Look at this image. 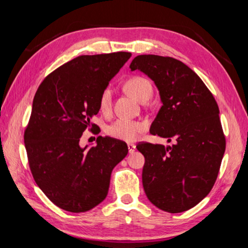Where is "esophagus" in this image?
<instances>
[{"mask_svg": "<svg viewBox=\"0 0 248 248\" xmlns=\"http://www.w3.org/2000/svg\"><path fill=\"white\" fill-rule=\"evenodd\" d=\"M128 150H129V153H133L134 151H136V145L132 143H128Z\"/></svg>", "mask_w": 248, "mask_h": 248, "instance_id": "obj_1", "label": "esophagus"}]
</instances>
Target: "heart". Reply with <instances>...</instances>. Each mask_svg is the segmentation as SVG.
<instances>
[{
    "instance_id": "heart-1",
    "label": "heart",
    "mask_w": 248,
    "mask_h": 248,
    "mask_svg": "<svg viewBox=\"0 0 248 248\" xmlns=\"http://www.w3.org/2000/svg\"><path fill=\"white\" fill-rule=\"evenodd\" d=\"M124 89L136 97L140 102H145L152 94V85L148 78L140 75H133L127 78L124 83ZM99 109L103 112L109 111L111 106V92L109 89L103 90L99 95ZM146 129V124L142 121L117 119L114 123L107 125L106 133L109 137L117 140L131 142L137 140L142 132Z\"/></svg>"
}]
</instances>
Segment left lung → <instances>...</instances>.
<instances>
[{"instance_id": "left-lung-1", "label": "left lung", "mask_w": 248, "mask_h": 248, "mask_svg": "<svg viewBox=\"0 0 248 248\" xmlns=\"http://www.w3.org/2000/svg\"><path fill=\"white\" fill-rule=\"evenodd\" d=\"M130 68L152 78L161 95L150 133L174 142L137 145L145 158V195L163 211H187L211 191L219 174L225 151L219 107L202 79L177 59L141 54Z\"/></svg>"}]
</instances>
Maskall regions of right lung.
Segmentation results:
<instances>
[{"mask_svg":"<svg viewBox=\"0 0 248 248\" xmlns=\"http://www.w3.org/2000/svg\"><path fill=\"white\" fill-rule=\"evenodd\" d=\"M130 52L79 56L52 71L37 90L24 132L29 169L57 207L85 212L106 198L114 167L128 154L124 141L98 137L92 148L79 138L99 111V95Z\"/></svg>","mask_w":248,"mask_h":248,"instance_id":"obj_1","label":"right lung"}]
</instances>
